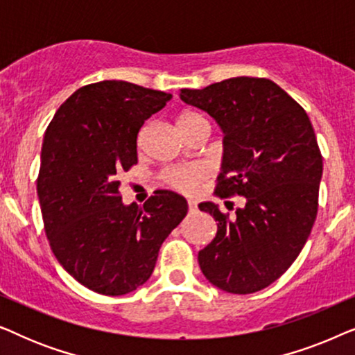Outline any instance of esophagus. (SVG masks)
<instances>
[{"mask_svg":"<svg viewBox=\"0 0 355 355\" xmlns=\"http://www.w3.org/2000/svg\"><path fill=\"white\" fill-rule=\"evenodd\" d=\"M187 205H189V210H191V211L197 210V202L196 200H187Z\"/></svg>","mask_w":355,"mask_h":355,"instance_id":"obj_1","label":"esophagus"}]
</instances>
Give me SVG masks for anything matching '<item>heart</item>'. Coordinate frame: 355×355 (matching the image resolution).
I'll return each instance as SVG.
<instances>
[{"instance_id":"b5f03b06","label":"heart","mask_w":355,"mask_h":355,"mask_svg":"<svg viewBox=\"0 0 355 355\" xmlns=\"http://www.w3.org/2000/svg\"><path fill=\"white\" fill-rule=\"evenodd\" d=\"M207 123L205 118L200 114L193 113V111H184L179 113L176 118V125L179 132L186 135L191 132L193 128L198 124ZM207 176V169L202 164H187V166H178V168H168L164 169L162 178L163 181L168 184L169 187L176 189L179 192H192L193 189L198 186V182L203 181Z\"/></svg>"}]
</instances>
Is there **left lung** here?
I'll return each mask as SVG.
<instances>
[{
    "instance_id": "left-lung-1",
    "label": "left lung",
    "mask_w": 355,
    "mask_h": 355,
    "mask_svg": "<svg viewBox=\"0 0 355 355\" xmlns=\"http://www.w3.org/2000/svg\"><path fill=\"white\" fill-rule=\"evenodd\" d=\"M181 100L210 114L225 132L215 196L245 197L234 215L213 202L198 205L218 221L198 265L226 293H257L294 263L317 218L323 158L312 123L293 96L263 77L184 89Z\"/></svg>"
}]
</instances>
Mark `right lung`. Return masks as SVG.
I'll list each match as a JSON object with an SVG mask.
<instances>
[{
    "label": "right lung",
    "mask_w": 355,
    "mask_h": 355,
    "mask_svg": "<svg viewBox=\"0 0 355 355\" xmlns=\"http://www.w3.org/2000/svg\"><path fill=\"white\" fill-rule=\"evenodd\" d=\"M171 94L103 80L56 111L42 147L37 192L53 254L94 293L123 295L153 273L159 247L187 215L186 198L157 191L124 205L121 176L137 164V135Z\"/></svg>",
    "instance_id": "add662e5"
}]
</instances>
